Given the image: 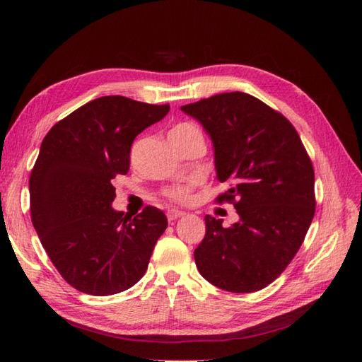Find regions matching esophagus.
<instances>
[{"instance_id": "34e87169", "label": "esophagus", "mask_w": 362, "mask_h": 362, "mask_svg": "<svg viewBox=\"0 0 362 362\" xmlns=\"http://www.w3.org/2000/svg\"><path fill=\"white\" fill-rule=\"evenodd\" d=\"M166 214H168V221H175L177 218H182L185 213L180 210H168Z\"/></svg>"}]
</instances>
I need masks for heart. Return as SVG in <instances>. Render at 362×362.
Listing matches in <instances>:
<instances>
[{"label": "heart", "instance_id": "b5f03b06", "mask_svg": "<svg viewBox=\"0 0 362 362\" xmlns=\"http://www.w3.org/2000/svg\"><path fill=\"white\" fill-rule=\"evenodd\" d=\"M197 127L194 124H191V122H180V124H177L169 135H177V134H185L189 132V130H196ZM169 197L174 199V201H179V202H185L188 201L189 197V188L188 187H177L169 189L166 193Z\"/></svg>", "mask_w": 362, "mask_h": 362}]
</instances>
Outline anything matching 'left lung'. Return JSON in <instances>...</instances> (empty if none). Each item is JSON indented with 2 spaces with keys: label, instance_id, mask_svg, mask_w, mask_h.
Returning a JSON list of instances; mask_svg holds the SVG:
<instances>
[{
  "label": "left lung",
  "instance_id": "8db88e82",
  "mask_svg": "<svg viewBox=\"0 0 362 362\" xmlns=\"http://www.w3.org/2000/svg\"><path fill=\"white\" fill-rule=\"evenodd\" d=\"M201 122L214 149L219 182L230 188L238 222L206 214L205 236L194 250L197 271L228 292L271 284L296 257L316 210L314 169L294 126L241 91L180 107Z\"/></svg>",
  "mask_w": 362,
  "mask_h": 362
}]
</instances>
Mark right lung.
<instances>
[{
  "mask_svg": "<svg viewBox=\"0 0 362 362\" xmlns=\"http://www.w3.org/2000/svg\"><path fill=\"white\" fill-rule=\"evenodd\" d=\"M168 112V104L103 96L43 138L29 177L30 218L52 264L81 292L118 294L148 269L168 219L156 206L135 218L115 210L113 179L127 174L135 136Z\"/></svg>",
  "mask_w": 362,
  "mask_h": 362,
  "instance_id": "right-lung-1",
  "label": "right lung"
}]
</instances>
